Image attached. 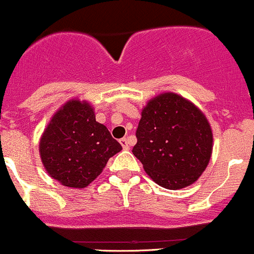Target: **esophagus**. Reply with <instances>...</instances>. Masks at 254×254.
Returning a JSON list of instances; mask_svg holds the SVG:
<instances>
[{"label":"esophagus","instance_id":"34e87169","mask_svg":"<svg viewBox=\"0 0 254 254\" xmlns=\"http://www.w3.org/2000/svg\"><path fill=\"white\" fill-rule=\"evenodd\" d=\"M120 143H121V145H122V148H124V149H129V143H128V139L126 137L125 138H121V139H120Z\"/></svg>","mask_w":254,"mask_h":254}]
</instances>
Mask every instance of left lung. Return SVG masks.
<instances>
[{
	"label": "left lung",
	"instance_id": "1",
	"mask_svg": "<svg viewBox=\"0 0 254 254\" xmlns=\"http://www.w3.org/2000/svg\"><path fill=\"white\" fill-rule=\"evenodd\" d=\"M132 152L145 173L167 189L199 179L209 164L212 132L195 105L172 92L154 97L142 111Z\"/></svg>",
	"mask_w": 254,
	"mask_h": 254
}]
</instances>
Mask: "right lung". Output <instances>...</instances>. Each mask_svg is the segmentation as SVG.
Returning <instances> with one entry per match:
<instances>
[{
    "instance_id": "right-lung-1",
    "label": "right lung",
    "mask_w": 254,
    "mask_h": 254,
    "mask_svg": "<svg viewBox=\"0 0 254 254\" xmlns=\"http://www.w3.org/2000/svg\"><path fill=\"white\" fill-rule=\"evenodd\" d=\"M121 149L106 126L96 122L94 109L79 100L53 116L39 143L48 174L69 188H86Z\"/></svg>"
}]
</instances>
